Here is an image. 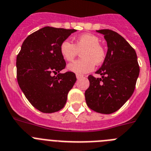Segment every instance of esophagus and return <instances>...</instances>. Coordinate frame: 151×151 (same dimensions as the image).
Listing matches in <instances>:
<instances>
[{"label": "esophagus", "mask_w": 151, "mask_h": 151, "mask_svg": "<svg viewBox=\"0 0 151 151\" xmlns=\"http://www.w3.org/2000/svg\"><path fill=\"white\" fill-rule=\"evenodd\" d=\"M76 77H77V79H81V78H82L83 76V75H80V74H77V75H76Z\"/></svg>", "instance_id": "obj_1"}]
</instances>
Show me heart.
<instances>
[{"instance_id": "heart-1", "label": "heart", "mask_w": 151, "mask_h": 151, "mask_svg": "<svg viewBox=\"0 0 151 151\" xmlns=\"http://www.w3.org/2000/svg\"><path fill=\"white\" fill-rule=\"evenodd\" d=\"M60 54L66 61H72L81 52V59L68 65V70L77 74H84L94 69L95 64L100 65L106 58V52L99 45V39L90 33L78 36L72 44L65 40L60 45Z\"/></svg>"}]
</instances>
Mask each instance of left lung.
<instances>
[{"label":"left lung","instance_id":"1","mask_svg":"<svg viewBox=\"0 0 151 151\" xmlns=\"http://www.w3.org/2000/svg\"><path fill=\"white\" fill-rule=\"evenodd\" d=\"M96 32L104 35L108 50L103 65L96 72L100 78L88 77L90 86L85 91V99L92 110L111 114L132 96L140 68L135 51L122 36L110 29Z\"/></svg>","mask_w":151,"mask_h":151}]
</instances>
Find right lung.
I'll return each instance as SVG.
<instances>
[{"label": "right lung", "mask_w": 151, "mask_h": 151, "mask_svg": "<svg viewBox=\"0 0 151 151\" xmlns=\"http://www.w3.org/2000/svg\"><path fill=\"white\" fill-rule=\"evenodd\" d=\"M76 29L45 27L25 39L17 57L18 84L31 104L40 112L52 113L66 104L68 92L77 78L60 73L66 66L60 45ZM59 73L57 76L52 74Z\"/></svg>", "instance_id": "1"}]
</instances>
